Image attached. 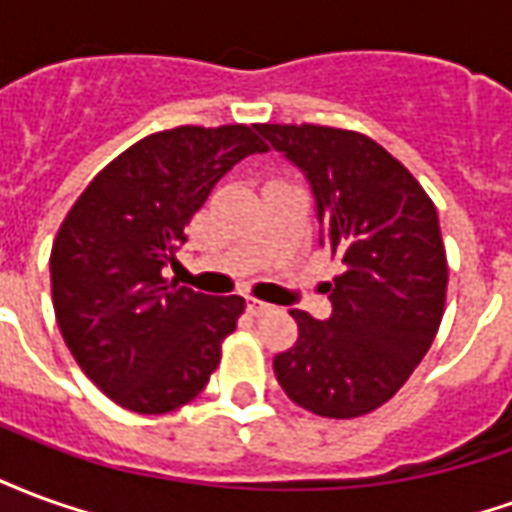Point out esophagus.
<instances>
[{
  "label": "esophagus",
  "mask_w": 512,
  "mask_h": 512,
  "mask_svg": "<svg viewBox=\"0 0 512 512\" xmlns=\"http://www.w3.org/2000/svg\"><path fill=\"white\" fill-rule=\"evenodd\" d=\"M246 310L252 312V315H263V312L271 310V304L255 299V296H249V299H246Z\"/></svg>",
  "instance_id": "obj_1"
}]
</instances>
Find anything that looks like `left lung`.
<instances>
[{"mask_svg": "<svg viewBox=\"0 0 512 512\" xmlns=\"http://www.w3.org/2000/svg\"><path fill=\"white\" fill-rule=\"evenodd\" d=\"M257 131L307 175L321 246L345 266L329 285L326 321L290 310L299 340L274 356L277 381L318 417L370 414L406 384L439 332L447 255L436 205L370 136L310 123Z\"/></svg>", "mask_w": 512, "mask_h": 512, "instance_id": "1", "label": "left lung"}]
</instances>
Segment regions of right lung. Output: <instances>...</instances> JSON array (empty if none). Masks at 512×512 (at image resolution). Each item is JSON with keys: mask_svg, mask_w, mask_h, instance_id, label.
<instances>
[{"mask_svg": "<svg viewBox=\"0 0 512 512\" xmlns=\"http://www.w3.org/2000/svg\"><path fill=\"white\" fill-rule=\"evenodd\" d=\"M257 126H180L106 164L51 246V299L65 345L117 406L167 414L200 395L241 296H205L164 277L186 224L241 158L266 153Z\"/></svg>", "mask_w": 512, "mask_h": 512, "instance_id": "add662e5", "label": "right lung"}]
</instances>
